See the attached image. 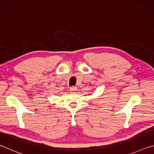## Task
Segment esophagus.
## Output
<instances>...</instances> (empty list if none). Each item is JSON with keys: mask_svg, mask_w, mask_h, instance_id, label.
Instances as JSON below:
<instances>
[{"mask_svg": "<svg viewBox=\"0 0 154 154\" xmlns=\"http://www.w3.org/2000/svg\"><path fill=\"white\" fill-rule=\"evenodd\" d=\"M70 90H71V92H76L77 88L76 86H71V88H70Z\"/></svg>", "mask_w": 154, "mask_h": 154, "instance_id": "obj_1", "label": "esophagus"}]
</instances>
